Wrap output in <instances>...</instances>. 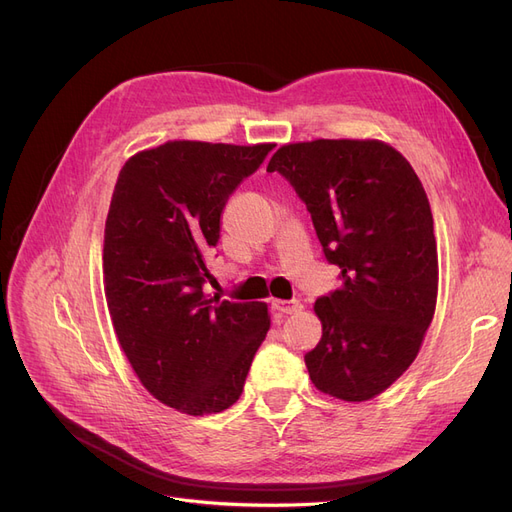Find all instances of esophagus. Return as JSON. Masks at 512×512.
<instances>
[{"mask_svg":"<svg viewBox=\"0 0 512 512\" xmlns=\"http://www.w3.org/2000/svg\"><path fill=\"white\" fill-rule=\"evenodd\" d=\"M271 307H273V312L288 316V314H297L301 309V303L299 301H273Z\"/></svg>","mask_w":512,"mask_h":512,"instance_id":"34e87169","label":"esophagus"}]
</instances>
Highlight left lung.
<instances>
[{
  "instance_id": "obj_1",
  "label": "left lung",
  "mask_w": 512,
  "mask_h": 512,
  "mask_svg": "<svg viewBox=\"0 0 512 512\" xmlns=\"http://www.w3.org/2000/svg\"><path fill=\"white\" fill-rule=\"evenodd\" d=\"M280 173L312 213L322 252L342 286L320 297L318 346L305 365L318 391L367 401L421 350L438 299V250L421 179L382 141L318 138L284 145Z\"/></svg>"
}]
</instances>
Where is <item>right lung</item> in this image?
<instances>
[{"mask_svg":"<svg viewBox=\"0 0 512 512\" xmlns=\"http://www.w3.org/2000/svg\"><path fill=\"white\" fill-rule=\"evenodd\" d=\"M273 149L168 141L123 164L104 228V294L145 389L183 414L230 408L271 318L265 303L209 299L207 254L228 196Z\"/></svg>","mask_w":512,"mask_h":512,"instance_id":"right-lung-1","label":"right lung"}]
</instances>
